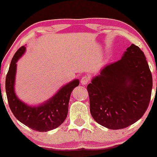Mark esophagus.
Instances as JSON below:
<instances>
[{
    "instance_id": "esophagus-1",
    "label": "esophagus",
    "mask_w": 157,
    "mask_h": 157,
    "mask_svg": "<svg viewBox=\"0 0 157 157\" xmlns=\"http://www.w3.org/2000/svg\"><path fill=\"white\" fill-rule=\"evenodd\" d=\"M89 81H90V76H88V75H84L81 78V84L82 85H85L88 83Z\"/></svg>"
}]
</instances>
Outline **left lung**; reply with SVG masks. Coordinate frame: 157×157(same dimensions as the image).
I'll return each mask as SVG.
<instances>
[{"instance_id":"obj_1","label":"left lung","mask_w":157,"mask_h":157,"mask_svg":"<svg viewBox=\"0 0 157 157\" xmlns=\"http://www.w3.org/2000/svg\"><path fill=\"white\" fill-rule=\"evenodd\" d=\"M152 87L144 52L132 44L121 60L105 66L87 85L93 118L110 129L132 125L146 112Z\"/></svg>"}]
</instances>
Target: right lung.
<instances>
[{"mask_svg": "<svg viewBox=\"0 0 157 157\" xmlns=\"http://www.w3.org/2000/svg\"><path fill=\"white\" fill-rule=\"evenodd\" d=\"M26 50L22 46L16 52L11 60L6 77V93L10 109L17 120L33 130L47 132L56 129L63 124L68 113L69 101L71 93L79 85L75 79L60 87L53 97L37 106H31L20 100L15 92L16 63Z\"/></svg>", "mask_w": 157, "mask_h": 157, "instance_id": "add662e5", "label": "right lung"}]
</instances>
